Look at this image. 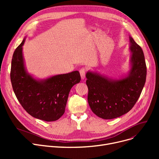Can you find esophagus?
I'll use <instances>...</instances> for the list:
<instances>
[{
    "label": "esophagus",
    "instance_id": "1",
    "mask_svg": "<svg viewBox=\"0 0 159 159\" xmlns=\"http://www.w3.org/2000/svg\"><path fill=\"white\" fill-rule=\"evenodd\" d=\"M79 72H80V74L81 79H82V80L84 79V78H85V74H86V70H85V68H81V69L80 70Z\"/></svg>",
    "mask_w": 159,
    "mask_h": 159
}]
</instances>
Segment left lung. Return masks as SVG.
<instances>
[{
  "instance_id": "1",
  "label": "left lung",
  "mask_w": 159,
  "mask_h": 159,
  "mask_svg": "<svg viewBox=\"0 0 159 159\" xmlns=\"http://www.w3.org/2000/svg\"><path fill=\"white\" fill-rule=\"evenodd\" d=\"M131 70L119 80L108 79L97 73L87 72L88 101L92 111L104 119L119 117L129 111L144 86L147 69L143 49L129 37Z\"/></svg>"
}]
</instances>
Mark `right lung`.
Here are the masks:
<instances>
[{
	"label": "right lung",
	"instance_id": "1",
	"mask_svg": "<svg viewBox=\"0 0 159 159\" xmlns=\"http://www.w3.org/2000/svg\"><path fill=\"white\" fill-rule=\"evenodd\" d=\"M25 39L13 55L10 72L14 93L30 115L47 122L60 119L65 112L71 88L80 82L78 71L57 75L48 79H35L25 69L22 46Z\"/></svg>",
	"mask_w": 159,
	"mask_h": 159
}]
</instances>
